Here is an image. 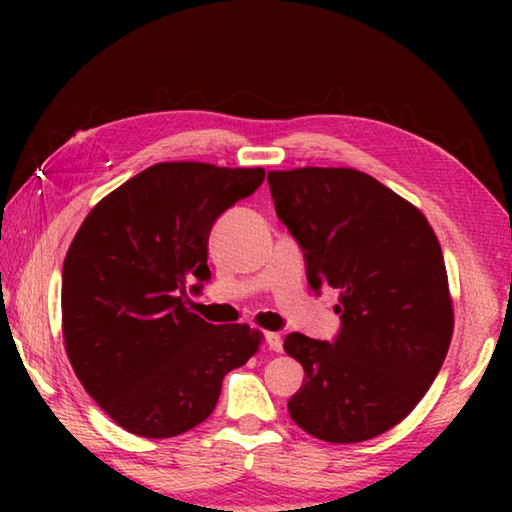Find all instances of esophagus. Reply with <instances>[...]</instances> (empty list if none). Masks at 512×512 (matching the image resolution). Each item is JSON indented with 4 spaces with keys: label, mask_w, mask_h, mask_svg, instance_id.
<instances>
[{
    "label": "esophagus",
    "mask_w": 512,
    "mask_h": 512,
    "mask_svg": "<svg viewBox=\"0 0 512 512\" xmlns=\"http://www.w3.org/2000/svg\"><path fill=\"white\" fill-rule=\"evenodd\" d=\"M266 343L273 352H282V336L277 332H266Z\"/></svg>",
    "instance_id": "34e87169"
}]
</instances>
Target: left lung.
<instances>
[{"label": "left lung", "mask_w": 512, "mask_h": 512, "mask_svg": "<svg viewBox=\"0 0 512 512\" xmlns=\"http://www.w3.org/2000/svg\"><path fill=\"white\" fill-rule=\"evenodd\" d=\"M275 212L305 253L314 291H339L334 343L293 332L305 381L291 420L348 445L409 415L447 357L454 309L436 232L418 207L348 167L268 171Z\"/></svg>", "instance_id": "1"}]
</instances>
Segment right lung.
<instances>
[{"label": "right lung", "mask_w": 512, "mask_h": 512, "mask_svg": "<svg viewBox=\"0 0 512 512\" xmlns=\"http://www.w3.org/2000/svg\"><path fill=\"white\" fill-rule=\"evenodd\" d=\"M264 169L160 162L85 216L63 262V341L85 391L121 429L173 438L210 418L223 377L262 332L187 309L210 280L214 221L262 185Z\"/></svg>", "instance_id": "1"}]
</instances>
